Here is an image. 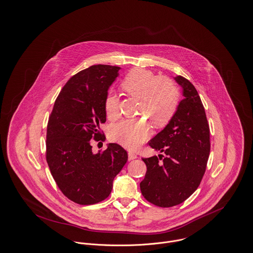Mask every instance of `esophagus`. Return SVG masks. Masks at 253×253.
<instances>
[{
    "mask_svg": "<svg viewBox=\"0 0 253 253\" xmlns=\"http://www.w3.org/2000/svg\"><path fill=\"white\" fill-rule=\"evenodd\" d=\"M136 158H138V155L136 154V153H134V152H128V159L131 161V160H134V159H136Z\"/></svg>",
    "mask_w": 253,
    "mask_h": 253,
    "instance_id": "obj_1",
    "label": "esophagus"
}]
</instances>
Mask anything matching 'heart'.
I'll list each match as a JSON object with an SVG mask.
<instances>
[{
	"mask_svg": "<svg viewBox=\"0 0 253 253\" xmlns=\"http://www.w3.org/2000/svg\"><path fill=\"white\" fill-rule=\"evenodd\" d=\"M121 88L128 95L140 99L139 112L145 115L155 128L166 126L176 111L177 88L168 79L158 78L149 70H132L122 81ZM105 112L110 119H115L119 115L118 99L113 93L105 100ZM150 123L144 117L124 119L113 125L110 136L123 146L136 149L150 135Z\"/></svg>",
	"mask_w": 253,
	"mask_h": 253,
	"instance_id": "heart-1",
	"label": "heart"
}]
</instances>
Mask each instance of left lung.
I'll return each mask as SVG.
<instances>
[{
    "label": "left lung",
    "mask_w": 253,
    "mask_h": 253,
    "mask_svg": "<svg viewBox=\"0 0 253 253\" xmlns=\"http://www.w3.org/2000/svg\"><path fill=\"white\" fill-rule=\"evenodd\" d=\"M183 99L166 127L149 141L164 152L143 158L146 173L140 191L149 203L169 208L191 196L205 173L210 150V127L196 88L181 76L173 78Z\"/></svg>",
    "instance_id": "obj_1"
}]
</instances>
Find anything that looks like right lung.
Masks as SVG:
<instances>
[{"mask_svg":"<svg viewBox=\"0 0 253 253\" xmlns=\"http://www.w3.org/2000/svg\"><path fill=\"white\" fill-rule=\"evenodd\" d=\"M120 67L94 65L81 71L63 87L48 119L46 161L62 193L80 205L108 198L114 177L127 162L117 143L93 153L91 140L102 137L105 100Z\"/></svg>","mask_w":253,"mask_h":253,"instance_id":"obj_1","label":"right lung"}]
</instances>
